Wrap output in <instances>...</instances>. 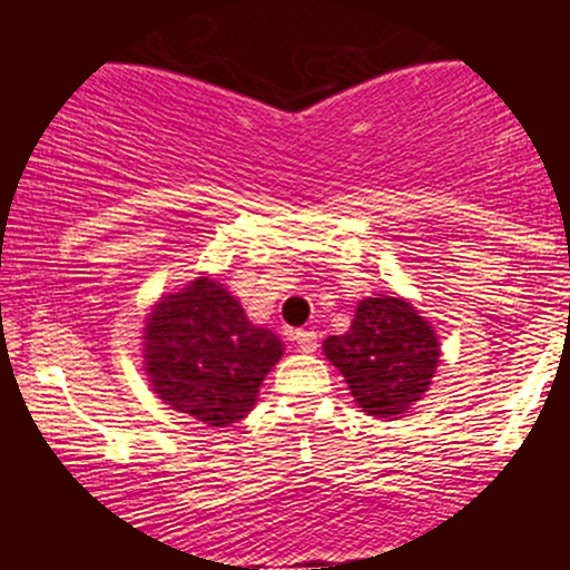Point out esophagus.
<instances>
[{"instance_id": "34e87169", "label": "esophagus", "mask_w": 570, "mask_h": 570, "mask_svg": "<svg viewBox=\"0 0 570 570\" xmlns=\"http://www.w3.org/2000/svg\"><path fill=\"white\" fill-rule=\"evenodd\" d=\"M295 342L303 353H314L317 350V331H312V327L308 331H295Z\"/></svg>"}]
</instances>
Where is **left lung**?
Masks as SVG:
<instances>
[{
	"instance_id": "left-lung-1",
	"label": "left lung",
	"mask_w": 570,
	"mask_h": 570,
	"mask_svg": "<svg viewBox=\"0 0 570 570\" xmlns=\"http://www.w3.org/2000/svg\"><path fill=\"white\" fill-rule=\"evenodd\" d=\"M322 347L370 416H396L422 400L441 355L433 327L389 295L361 301L350 331Z\"/></svg>"
}]
</instances>
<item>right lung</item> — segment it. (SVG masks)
<instances>
[{
  "label": "right lung",
  "instance_id": "obj_1",
  "mask_svg": "<svg viewBox=\"0 0 570 570\" xmlns=\"http://www.w3.org/2000/svg\"><path fill=\"white\" fill-rule=\"evenodd\" d=\"M281 355V338L253 325L212 278L165 297L146 325V370L154 392L212 428L239 422L250 411L264 375Z\"/></svg>",
  "mask_w": 570,
  "mask_h": 570
}]
</instances>
